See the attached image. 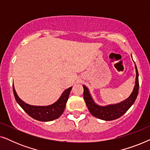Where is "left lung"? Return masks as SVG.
I'll return each instance as SVG.
<instances>
[{
	"label": "left lung",
	"mask_w": 150,
	"mask_h": 150,
	"mask_svg": "<svg viewBox=\"0 0 150 150\" xmlns=\"http://www.w3.org/2000/svg\"><path fill=\"white\" fill-rule=\"evenodd\" d=\"M135 69H136V81H135V85L132 93L128 98L120 103L110 104L107 106L98 105L93 101L88 88L85 85H83L84 88V100L87 104L88 109L92 115L102 120H115L122 117L131 107V106L134 104V101L136 100L139 93V73L136 65H135Z\"/></svg>",
	"instance_id": "8db88e82"
}]
</instances>
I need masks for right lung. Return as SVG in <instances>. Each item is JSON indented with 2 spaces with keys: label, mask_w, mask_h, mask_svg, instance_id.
I'll return each instance as SVG.
<instances>
[{
  "label": "right lung",
  "mask_w": 150,
  "mask_h": 150,
  "mask_svg": "<svg viewBox=\"0 0 150 150\" xmlns=\"http://www.w3.org/2000/svg\"><path fill=\"white\" fill-rule=\"evenodd\" d=\"M71 88L72 87L65 89L59 100L52 104L48 106H33L25 103L18 97L13 85V94L16 102L28 115L35 120L41 122H50L59 118L62 115L65 110Z\"/></svg>",
  "instance_id": "right-lung-1"
}]
</instances>
